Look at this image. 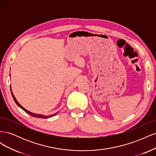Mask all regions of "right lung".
Masks as SVG:
<instances>
[{"mask_svg":"<svg viewBox=\"0 0 156 156\" xmlns=\"http://www.w3.org/2000/svg\"><path fill=\"white\" fill-rule=\"evenodd\" d=\"M10 90H11V93H12V97H13V100H14V101H15V102L16 103V104L20 107V108H21L24 111H25L27 113H28V114L29 115H30V116H34V117H36V118H40V119H48V118H51V117H52V116H55V115H56V114L55 115H51V116H44V115H37V114H34V113H32V112H30V111H27V109H25V108H23L20 103H18V101L16 100V98L14 97V95L13 94V93H12V89H11V87H10Z\"/></svg>","mask_w":156,"mask_h":156,"instance_id":"add662e5","label":"right lung"}]
</instances>
